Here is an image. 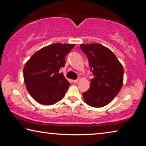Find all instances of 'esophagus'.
Instances as JSON below:
<instances>
[{
	"instance_id": "obj_1",
	"label": "esophagus",
	"mask_w": 146,
	"mask_h": 146,
	"mask_svg": "<svg viewBox=\"0 0 146 146\" xmlns=\"http://www.w3.org/2000/svg\"><path fill=\"white\" fill-rule=\"evenodd\" d=\"M78 79H76V80H73L72 82H73L74 84H76V83L78 82Z\"/></svg>"
}]
</instances>
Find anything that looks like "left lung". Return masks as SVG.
Masks as SVG:
<instances>
[{
  "instance_id": "1",
  "label": "left lung",
  "mask_w": 146,
  "mask_h": 146,
  "mask_svg": "<svg viewBox=\"0 0 146 146\" xmlns=\"http://www.w3.org/2000/svg\"><path fill=\"white\" fill-rule=\"evenodd\" d=\"M80 48L87 56L94 76L89 90L83 93L84 100L91 107H104L122 88L123 66L115 54L102 44H80Z\"/></svg>"
}]
</instances>
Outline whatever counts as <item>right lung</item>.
I'll list each match as a JSON object with an SVG mask.
<instances>
[{
	"mask_svg": "<svg viewBox=\"0 0 146 146\" xmlns=\"http://www.w3.org/2000/svg\"><path fill=\"white\" fill-rule=\"evenodd\" d=\"M75 44L55 43L35 53L24 67V80L33 99L43 105H53L63 98L70 82L59 70Z\"/></svg>",
	"mask_w": 146,
	"mask_h": 146,
	"instance_id": "right-lung-1",
	"label": "right lung"
}]
</instances>
